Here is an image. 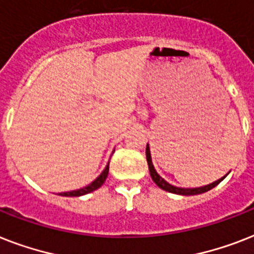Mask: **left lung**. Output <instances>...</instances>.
<instances>
[{
	"mask_svg": "<svg viewBox=\"0 0 254 254\" xmlns=\"http://www.w3.org/2000/svg\"><path fill=\"white\" fill-rule=\"evenodd\" d=\"M146 159H147V165H149V171H150V177L151 179L154 181V183L158 186L159 189L165 190V191H169L171 193H178V195H197V193H203L208 190L213 189L215 186H217L223 181L221 179H217L216 182H213L211 185L203 186V187H197V189H181V187H175V186L170 185L167 183L162 177H159L158 173L155 171L154 166H153V162H151V155H150V149H149V145L146 146Z\"/></svg>",
	"mask_w": 254,
	"mask_h": 254,
	"instance_id": "obj_1",
	"label": "left lung"
}]
</instances>
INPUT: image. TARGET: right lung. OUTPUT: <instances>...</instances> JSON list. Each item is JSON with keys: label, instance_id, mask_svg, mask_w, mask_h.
Wrapping results in <instances>:
<instances>
[{"label": "right lung", "instance_id": "1", "mask_svg": "<svg viewBox=\"0 0 254 254\" xmlns=\"http://www.w3.org/2000/svg\"><path fill=\"white\" fill-rule=\"evenodd\" d=\"M108 171H109V163H108V166L105 167V170H104L103 173L100 174V177L96 178L91 185H88L84 189L76 190V191H69V192H62L59 193V195H62V196H81V195L92 192V191H95V190H97L99 187L103 186V183L105 182V179H107L108 177Z\"/></svg>", "mask_w": 254, "mask_h": 254}]
</instances>
